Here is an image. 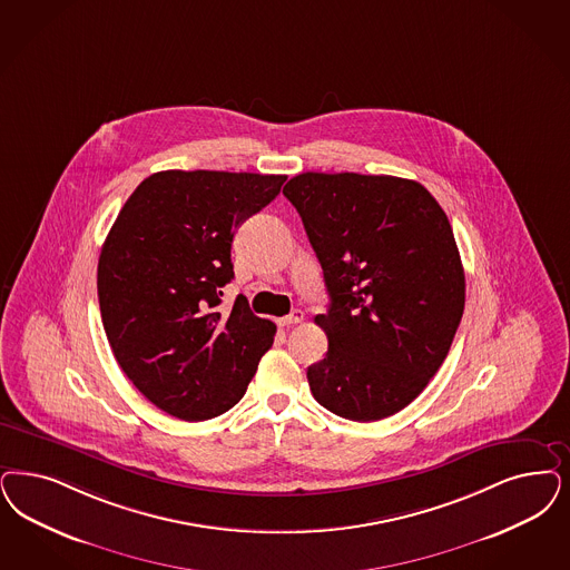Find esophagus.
<instances>
[{
	"label": "esophagus",
	"mask_w": 570,
	"mask_h": 570,
	"mask_svg": "<svg viewBox=\"0 0 570 570\" xmlns=\"http://www.w3.org/2000/svg\"><path fill=\"white\" fill-rule=\"evenodd\" d=\"M303 312L301 309H295L293 314L286 315V317H279L277 322H279V326H295V324H301L303 322Z\"/></svg>",
	"instance_id": "esophagus-1"
}]
</instances>
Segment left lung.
Here are the masks:
<instances>
[{
	"instance_id": "obj_1",
	"label": "left lung",
	"mask_w": 570,
	"mask_h": 570,
	"mask_svg": "<svg viewBox=\"0 0 570 570\" xmlns=\"http://www.w3.org/2000/svg\"><path fill=\"white\" fill-rule=\"evenodd\" d=\"M331 296L328 336L307 368L315 400L350 421L406 409L451 350L465 274L449 216L416 180L303 173L284 187Z\"/></svg>"
}]
</instances>
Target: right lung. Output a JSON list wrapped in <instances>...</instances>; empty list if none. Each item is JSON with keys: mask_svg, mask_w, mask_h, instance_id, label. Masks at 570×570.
I'll use <instances>...</instances> for the list:
<instances>
[{"mask_svg": "<svg viewBox=\"0 0 570 570\" xmlns=\"http://www.w3.org/2000/svg\"><path fill=\"white\" fill-rule=\"evenodd\" d=\"M284 175L164 170L145 178L102 244L99 305L121 371L164 413L206 421L246 393L275 324L237 296L232 282L237 227L265 208Z\"/></svg>", "mask_w": 570, "mask_h": 570, "instance_id": "add662e5", "label": "right lung"}]
</instances>
